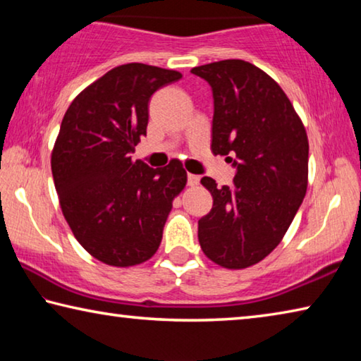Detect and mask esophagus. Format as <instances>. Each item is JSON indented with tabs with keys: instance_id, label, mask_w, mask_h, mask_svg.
<instances>
[{
	"instance_id": "obj_1",
	"label": "esophagus",
	"mask_w": 361,
	"mask_h": 361,
	"mask_svg": "<svg viewBox=\"0 0 361 361\" xmlns=\"http://www.w3.org/2000/svg\"><path fill=\"white\" fill-rule=\"evenodd\" d=\"M199 181H200V176H199V175L188 173V185H189V186H197Z\"/></svg>"
}]
</instances>
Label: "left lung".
<instances>
[{"mask_svg":"<svg viewBox=\"0 0 361 361\" xmlns=\"http://www.w3.org/2000/svg\"><path fill=\"white\" fill-rule=\"evenodd\" d=\"M213 95L212 151L228 156L234 185L200 183L213 197L199 219L200 248L228 269L253 266L276 248L307 189L309 143L280 85L243 60L195 66Z\"/></svg>","mask_w":361,"mask_h":361,"instance_id":"1","label":"left lung"}]
</instances>
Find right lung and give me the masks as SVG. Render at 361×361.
<instances>
[{
  "mask_svg": "<svg viewBox=\"0 0 361 361\" xmlns=\"http://www.w3.org/2000/svg\"><path fill=\"white\" fill-rule=\"evenodd\" d=\"M178 79L173 70L122 65L84 89L63 116L51 159L60 207L76 240L105 264L149 259L186 185L180 161L151 169L132 159L152 94Z\"/></svg>",
  "mask_w": 361,
  "mask_h": 361,
  "instance_id": "obj_1",
  "label": "right lung"
}]
</instances>
